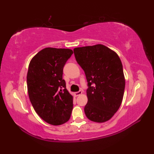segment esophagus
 I'll list each match as a JSON object with an SVG mask.
<instances>
[{
    "label": "esophagus",
    "instance_id": "obj_1",
    "mask_svg": "<svg viewBox=\"0 0 154 154\" xmlns=\"http://www.w3.org/2000/svg\"><path fill=\"white\" fill-rule=\"evenodd\" d=\"M82 94V92L81 90H79V91H78V92H75V96H79L80 94Z\"/></svg>",
    "mask_w": 154,
    "mask_h": 154
}]
</instances>
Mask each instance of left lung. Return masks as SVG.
<instances>
[{
    "instance_id": "1",
    "label": "left lung",
    "mask_w": 154,
    "mask_h": 154,
    "mask_svg": "<svg viewBox=\"0 0 154 154\" xmlns=\"http://www.w3.org/2000/svg\"><path fill=\"white\" fill-rule=\"evenodd\" d=\"M73 51L88 82L85 116L95 122L108 121L119 109L124 96L125 79L120 59L100 44L77 48Z\"/></svg>"
}]
</instances>
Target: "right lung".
I'll list each match as a JSON object with an SVG mask.
<instances>
[{"label": "right lung", "mask_w": 154, "mask_h": 154, "mask_svg": "<svg viewBox=\"0 0 154 154\" xmlns=\"http://www.w3.org/2000/svg\"><path fill=\"white\" fill-rule=\"evenodd\" d=\"M73 51L47 48L33 57L28 66L27 87L31 104L44 121L54 126L70 119L72 96L62 79L63 68Z\"/></svg>", "instance_id": "add662e5"}]
</instances>
